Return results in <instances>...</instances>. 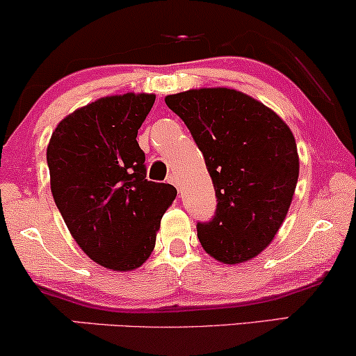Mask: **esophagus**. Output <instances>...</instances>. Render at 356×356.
Listing matches in <instances>:
<instances>
[{
	"label": "esophagus",
	"mask_w": 356,
	"mask_h": 356,
	"mask_svg": "<svg viewBox=\"0 0 356 356\" xmlns=\"http://www.w3.org/2000/svg\"><path fill=\"white\" fill-rule=\"evenodd\" d=\"M166 181L168 183H171V185H175L178 188V191H181V188H179V183H178V177L175 173H171V175H168V178H166Z\"/></svg>",
	"instance_id": "obj_1"
}]
</instances>
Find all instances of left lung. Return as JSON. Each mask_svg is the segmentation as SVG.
<instances>
[{
  "label": "left lung",
  "instance_id": "obj_1",
  "mask_svg": "<svg viewBox=\"0 0 356 356\" xmlns=\"http://www.w3.org/2000/svg\"><path fill=\"white\" fill-rule=\"evenodd\" d=\"M165 102L203 153L216 211L198 222L204 251L225 264L256 257L274 239L291 206L299 155L282 118L234 89H198Z\"/></svg>",
  "mask_w": 356,
  "mask_h": 356
}]
</instances>
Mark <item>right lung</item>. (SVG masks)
Returning a JSON list of instances; mask_svg holds the SVG:
<instances>
[{
	"instance_id": "right-lung-1",
	"label": "right lung",
	"mask_w": 356,
	"mask_h": 356,
	"mask_svg": "<svg viewBox=\"0 0 356 356\" xmlns=\"http://www.w3.org/2000/svg\"><path fill=\"white\" fill-rule=\"evenodd\" d=\"M153 104V94L99 99L65 117L47 145L57 209L82 251L107 269L147 261L177 196L168 183L148 181L137 142Z\"/></svg>"
}]
</instances>
